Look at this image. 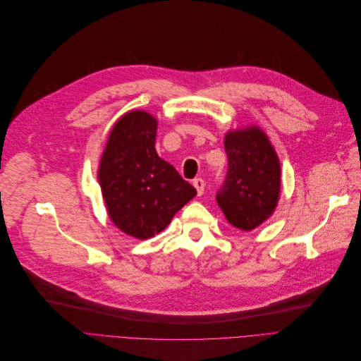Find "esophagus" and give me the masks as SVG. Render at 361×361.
<instances>
[{"label":"esophagus","mask_w":361,"mask_h":361,"mask_svg":"<svg viewBox=\"0 0 361 361\" xmlns=\"http://www.w3.org/2000/svg\"><path fill=\"white\" fill-rule=\"evenodd\" d=\"M194 186H195V190H197V194H198V197H201V195L204 194V186H205L204 180H202L201 178L195 179V180H194Z\"/></svg>","instance_id":"34e87169"}]
</instances>
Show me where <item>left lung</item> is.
I'll return each mask as SVG.
<instances>
[{
	"instance_id": "8db88e82",
	"label": "left lung",
	"mask_w": 361,
	"mask_h": 361,
	"mask_svg": "<svg viewBox=\"0 0 361 361\" xmlns=\"http://www.w3.org/2000/svg\"><path fill=\"white\" fill-rule=\"evenodd\" d=\"M228 178L216 200L232 226L252 231L278 207L281 163L266 132L255 126L225 133Z\"/></svg>"
}]
</instances>
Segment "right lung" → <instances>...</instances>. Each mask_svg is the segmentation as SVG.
Instances as JSON below:
<instances>
[{
	"mask_svg": "<svg viewBox=\"0 0 361 361\" xmlns=\"http://www.w3.org/2000/svg\"><path fill=\"white\" fill-rule=\"evenodd\" d=\"M157 118L130 110L114 123L98 164V183L114 226L136 239L160 233L197 191L156 151Z\"/></svg>",
	"mask_w": 361,
	"mask_h": 361,
	"instance_id": "add662e5",
	"label": "right lung"
}]
</instances>
